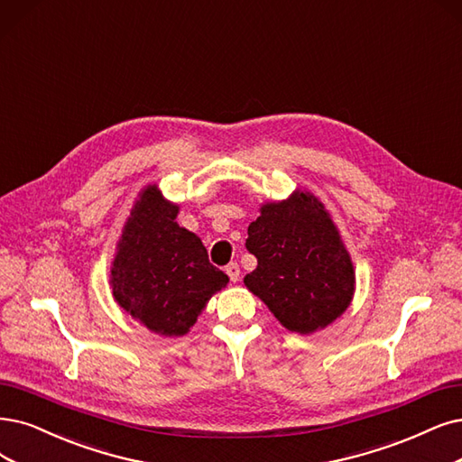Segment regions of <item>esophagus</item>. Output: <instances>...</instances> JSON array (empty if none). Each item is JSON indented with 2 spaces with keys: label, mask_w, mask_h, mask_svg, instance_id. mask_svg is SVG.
<instances>
[{
  "label": "esophagus",
  "mask_w": 462,
  "mask_h": 462,
  "mask_svg": "<svg viewBox=\"0 0 462 462\" xmlns=\"http://www.w3.org/2000/svg\"><path fill=\"white\" fill-rule=\"evenodd\" d=\"M225 270H226V274H228L230 282H237V280H240V264H237V263L226 264Z\"/></svg>",
  "instance_id": "1"
}]
</instances>
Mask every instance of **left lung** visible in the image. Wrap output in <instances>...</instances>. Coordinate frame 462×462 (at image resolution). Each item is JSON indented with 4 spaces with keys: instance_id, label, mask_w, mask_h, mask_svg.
<instances>
[{
    "instance_id": "obj_1",
    "label": "left lung",
    "mask_w": 462,
    "mask_h": 462,
    "mask_svg": "<svg viewBox=\"0 0 462 462\" xmlns=\"http://www.w3.org/2000/svg\"><path fill=\"white\" fill-rule=\"evenodd\" d=\"M245 247L257 268L245 285L283 328L312 333L343 314L354 295V268L323 205L295 192L266 203L247 228Z\"/></svg>"
}]
</instances>
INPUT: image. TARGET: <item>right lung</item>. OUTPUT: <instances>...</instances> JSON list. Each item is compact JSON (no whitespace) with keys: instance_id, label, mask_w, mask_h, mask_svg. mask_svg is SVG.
I'll return each mask as SVG.
<instances>
[{"instance_id":"add662e5","label":"right lung","mask_w":462,"mask_h":462,"mask_svg":"<svg viewBox=\"0 0 462 462\" xmlns=\"http://www.w3.org/2000/svg\"><path fill=\"white\" fill-rule=\"evenodd\" d=\"M177 205L148 186L127 218L110 280L117 304L165 337L184 335L209 297L228 283L199 237L177 225Z\"/></svg>"}]
</instances>
